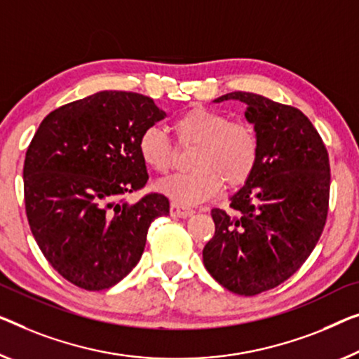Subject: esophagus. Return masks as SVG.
<instances>
[{
	"label": "esophagus",
	"instance_id": "obj_1",
	"mask_svg": "<svg viewBox=\"0 0 359 359\" xmlns=\"http://www.w3.org/2000/svg\"><path fill=\"white\" fill-rule=\"evenodd\" d=\"M195 211L191 210L190 206H185V205H182V203H177V201L170 203V214H172L174 217H189Z\"/></svg>",
	"mask_w": 359,
	"mask_h": 359
}]
</instances>
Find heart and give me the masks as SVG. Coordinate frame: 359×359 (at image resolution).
Listing matches in <instances>:
<instances>
[{
    "label": "heart",
    "mask_w": 359,
    "mask_h": 359,
    "mask_svg": "<svg viewBox=\"0 0 359 359\" xmlns=\"http://www.w3.org/2000/svg\"><path fill=\"white\" fill-rule=\"evenodd\" d=\"M180 145H195L190 172L163 182L159 190L184 205H196L219 194L222 185L240 187L255 172L259 158V140L247 122L229 121L222 112L191 108L172 122ZM143 164L158 174L174 165L175 149L159 127H148L137 142Z\"/></svg>",
    "instance_id": "b5f03b06"
}]
</instances>
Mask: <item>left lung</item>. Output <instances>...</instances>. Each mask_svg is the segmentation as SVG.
I'll list each match as a JSON object with an SVG mask.
<instances>
[{"label":"left lung","mask_w":359,"mask_h":359,"mask_svg":"<svg viewBox=\"0 0 359 359\" xmlns=\"http://www.w3.org/2000/svg\"><path fill=\"white\" fill-rule=\"evenodd\" d=\"M227 100L248 106L259 158L231 196V211H211L216 231L203 263L227 290L253 297L295 274L316 247L329 211V154L311 121L293 106L248 92L214 103Z\"/></svg>","instance_id":"1"}]
</instances>
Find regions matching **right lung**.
Masks as SVG:
<instances>
[{
    "mask_svg": "<svg viewBox=\"0 0 359 359\" xmlns=\"http://www.w3.org/2000/svg\"><path fill=\"white\" fill-rule=\"evenodd\" d=\"M165 112L132 92H98L51 111L25 153L24 196L30 231L64 279L85 290L116 285L137 266L154 219L169 200L124 195L147 185L140 133Z\"/></svg>",
    "mask_w": 359,
    "mask_h": 359,
    "instance_id": "right-lung-1",
    "label": "right lung"
}]
</instances>
